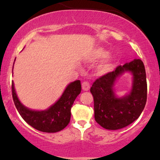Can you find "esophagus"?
Returning a JSON list of instances; mask_svg holds the SVG:
<instances>
[{
  "mask_svg": "<svg viewBox=\"0 0 160 160\" xmlns=\"http://www.w3.org/2000/svg\"><path fill=\"white\" fill-rule=\"evenodd\" d=\"M90 88V84L88 81H83L82 82V89L84 91H88Z\"/></svg>",
  "mask_w": 160,
  "mask_h": 160,
  "instance_id": "1",
  "label": "esophagus"
}]
</instances>
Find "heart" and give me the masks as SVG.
Segmentation results:
<instances>
[{"label": "heart", "instance_id": "heart-1", "mask_svg": "<svg viewBox=\"0 0 160 160\" xmlns=\"http://www.w3.org/2000/svg\"><path fill=\"white\" fill-rule=\"evenodd\" d=\"M108 52L103 48H98L95 51L93 55L92 56L91 60L92 62H96L98 60L103 58L107 56ZM113 66V57L108 56L99 64L98 66V71L99 74H104L109 72Z\"/></svg>", "mask_w": 160, "mask_h": 160}]
</instances>
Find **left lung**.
<instances>
[{
	"instance_id": "obj_1",
	"label": "left lung",
	"mask_w": 160,
	"mask_h": 160,
	"mask_svg": "<svg viewBox=\"0 0 160 160\" xmlns=\"http://www.w3.org/2000/svg\"><path fill=\"white\" fill-rule=\"evenodd\" d=\"M126 71L133 75V89L128 95L117 98L113 92L114 82ZM90 92L94 98L95 121L106 129L126 127L138 118L146 104L148 86L144 63L135 59L117 66L114 71L97 79Z\"/></svg>"
}]
</instances>
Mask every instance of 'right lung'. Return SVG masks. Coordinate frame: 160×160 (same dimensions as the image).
Wrapping results in <instances>:
<instances>
[{
  "mask_svg": "<svg viewBox=\"0 0 160 160\" xmlns=\"http://www.w3.org/2000/svg\"><path fill=\"white\" fill-rule=\"evenodd\" d=\"M80 92V80H76L66 87L61 98L48 109L41 111H32L25 108L19 102L12 81V99L18 112L28 124L43 132H57L68 125L71 107Z\"/></svg>",
  "mask_w": 160,
  "mask_h": 160,
  "instance_id": "add662e5",
  "label": "right lung"
}]
</instances>
